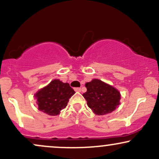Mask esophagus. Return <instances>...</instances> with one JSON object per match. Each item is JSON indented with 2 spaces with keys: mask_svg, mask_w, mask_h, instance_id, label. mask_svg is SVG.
Returning a JSON list of instances; mask_svg holds the SVG:
<instances>
[{
  "mask_svg": "<svg viewBox=\"0 0 159 159\" xmlns=\"http://www.w3.org/2000/svg\"><path fill=\"white\" fill-rule=\"evenodd\" d=\"M81 89L80 88V87H75V92H81Z\"/></svg>",
  "mask_w": 159,
  "mask_h": 159,
  "instance_id": "obj_1",
  "label": "esophagus"
}]
</instances>
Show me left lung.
<instances>
[{
    "mask_svg": "<svg viewBox=\"0 0 159 159\" xmlns=\"http://www.w3.org/2000/svg\"><path fill=\"white\" fill-rule=\"evenodd\" d=\"M87 92L83 96L87 105L96 115H105L114 111L120 105V93L112 86L101 80L93 79L85 84Z\"/></svg>",
    "mask_w": 159,
    "mask_h": 159,
    "instance_id": "left-lung-1",
    "label": "left lung"
}]
</instances>
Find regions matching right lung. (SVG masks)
<instances>
[{"label":"right lung","instance_id":"add662e5","mask_svg":"<svg viewBox=\"0 0 159 159\" xmlns=\"http://www.w3.org/2000/svg\"><path fill=\"white\" fill-rule=\"evenodd\" d=\"M75 93L69 84L55 79L38 91L34 96L37 99L39 111L50 116H57L66 107L69 99Z\"/></svg>","mask_w":159,"mask_h":159}]
</instances>
